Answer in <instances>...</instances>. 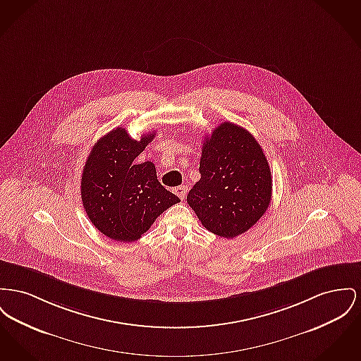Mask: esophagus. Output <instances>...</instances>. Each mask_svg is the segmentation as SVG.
Listing matches in <instances>:
<instances>
[{
	"label": "esophagus",
	"mask_w": 361,
	"mask_h": 361,
	"mask_svg": "<svg viewBox=\"0 0 361 361\" xmlns=\"http://www.w3.org/2000/svg\"><path fill=\"white\" fill-rule=\"evenodd\" d=\"M176 193H177V196L181 199V200H184L185 199V195H187V187L185 185H181V187H177L176 190Z\"/></svg>",
	"instance_id": "1"
}]
</instances>
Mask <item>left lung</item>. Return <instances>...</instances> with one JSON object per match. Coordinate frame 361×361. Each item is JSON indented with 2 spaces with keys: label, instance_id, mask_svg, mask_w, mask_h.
Instances as JSON below:
<instances>
[{
  "label": "left lung",
  "instance_id": "8db88e82",
  "mask_svg": "<svg viewBox=\"0 0 361 361\" xmlns=\"http://www.w3.org/2000/svg\"><path fill=\"white\" fill-rule=\"evenodd\" d=\"M200 180L187 202L212 233L233 238L251 229L269 209L271 171L254 136L233 123H222L204 139Z\"/></svg>",
  "mask_w": 361,
  "mask_h": 361
}]
</instances>
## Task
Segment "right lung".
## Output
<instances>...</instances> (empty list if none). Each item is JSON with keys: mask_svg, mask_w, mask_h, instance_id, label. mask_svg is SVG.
Here are the masks:
<instances>
[{"mask_svg": "<svg viewBox=\"0 0 361 361\" xmlns=\"http://www.w3.org/2000/svg\"><path fill=\"white\" fill-rule=\"evenodd\" d=\"M132 139L116 128L91 149L82 174V200L91 224L109 238L132 243L180 199L157 178L152 162L135 165V158L154 139Z\"/></svg>", "mask_w": 361, "mask_h": 361, "instance_id": "add662e5", "label": "right lung"}]
</instances>
